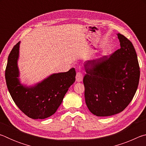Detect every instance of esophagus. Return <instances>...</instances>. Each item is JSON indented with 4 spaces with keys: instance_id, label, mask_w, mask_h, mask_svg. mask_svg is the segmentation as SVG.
<instances>
[{
    "instance_id": "1",
    "label": "esophagus",
    "mask_w": 146,
    "mask_h": 146,
    "mask_svg": "<svg viewBox=\"0 0 146 146\" xmlns=\"http://www.w3.org/2000/svg\"><path fill=\"white\" fill-rule=\"evenodd\" d=\"M76 80L77 82H82V80H83V75L82 73L80 72H78L76 73Z\"/></svg>"
}]
</instances>
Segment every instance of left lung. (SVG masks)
Segmentation results:
<instances>
[{"instance_id": "left-lung-1", "label": "left lung", "mask_w": 146, "mask_h": 146, "mask_svg": "<svg viewBox=\"0 0 146 146\" xmlns=\"http://www.w3.org/2000/svg\"><path fill=\"white\" fill-rule=\"evenodd\" d=\"M117 36L120 49L110 56L88 60L85 65L86 103L97 117L122 111L132 100L139 82V64L133 44L123 35Z\"/></svg>"}]
</instances>
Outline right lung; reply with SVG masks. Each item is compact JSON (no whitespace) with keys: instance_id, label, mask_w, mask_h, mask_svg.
Masks as SVG:
<instances>
[{"instance_id":"obj_1","label":"right lung","mask_w":146,"mask_h":146,"mask_svg":"<svg viewBox=\"0 0 146 146\" xmlns=\"http://www.w3.org/2000/svg\"><path fill=\"white\" fill-rule=\"evenodd\" d=\"M21 42L14 46L8 56L5 78L14 102L24 114L33 119H44L55 113L69 88L75 82L76 71L53 73L40 82L27 86L21 84L18 67Z\"/></svg>"}]
</instances>
